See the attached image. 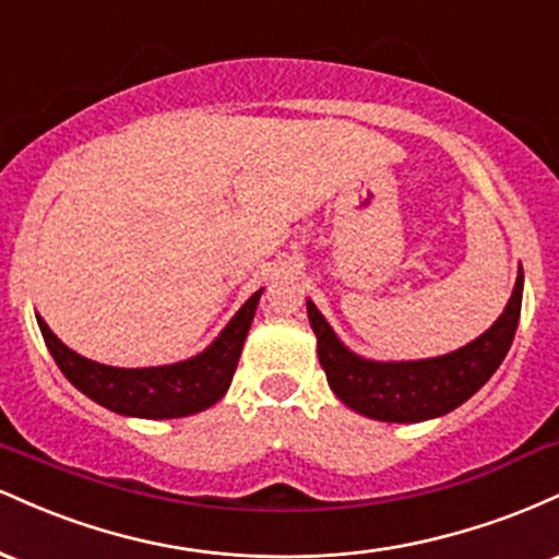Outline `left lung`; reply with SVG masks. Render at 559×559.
<instances>
[{
    "label": "left lung",
    "instance_id": "8db88e82",
    "mask_svg": "<svg viewBox=\"0 0 559 559\" xmlns=\"http://www.w3.org/2000/svg\"><path fill=\"white\" fill-rule=\"evenodd\" d=\"M521 301L523 271H518L512 297L489 331L463 349L409 362H376L349 352L310 299L307 318L318 336V360L329 386L346 407L383 423H420L452 413L489 381L515 338Z\"/></svg>",
    "mask_w": 559,
    "mask_h": 559
}]
</instances>
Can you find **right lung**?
<instances>
[{"instance_id": "add662e5", "label": "right lung", "mask_w": 559, "mask_h": 559, "mask_svg": "<svg viewBox=\"0 0 559 559\" xmlns=\"http://www.w3.org/2000/svg\"><path fill=\"white\" fill-rule=\"evenodd\" d=\"M260 294L262 288L243 301L241 310L230 318V323L207 349L191 360L159 365V368H112V365L86 360L79 352L68 349L41 318L36 316V320L57 368L88 400L131 418H186L213 407L228 391Z\"/></svg>"}]
</instances>
